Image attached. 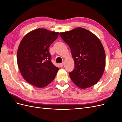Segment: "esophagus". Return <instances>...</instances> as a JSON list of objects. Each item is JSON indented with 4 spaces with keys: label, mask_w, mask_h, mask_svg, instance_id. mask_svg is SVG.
<instances>
[{
    "label": "esophagus",
    "mask_w": 122,
    "mask_h": 122,
    "mask_svg": "<svg viewBox=\"0 0 122 122\" xmlns=\"http://www.w3.org/2000/svg\"><path fill=\"white\" fill-rule=\"evenodd\" d=\"M64 62H62V63H60V67H62V66H64Z\"/></svg>",
    "instance_id": "34e87169"
}]
</instances>
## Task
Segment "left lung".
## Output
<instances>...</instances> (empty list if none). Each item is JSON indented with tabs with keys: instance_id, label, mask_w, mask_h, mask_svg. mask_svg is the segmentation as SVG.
I'll list each match as a JSON object with an SVG mask.
<instances>
[{
	"instance_id": "obj_1",
	"label": "left lung",
	"mask_w": 122,
	"mask_h": 122,
	"mask_svg": "<svg viewBox=\"0 0 122 122\" xmlns=\"http://www.w3.org/2000/svg\"><path fill=\"white\" fill-rule=\"evenodd\" d=\"M70 48L75 63L69 73L72 81L81 88L89 87L101 78L105 67V52L100 40L81 27L60 33Z\"/></svg>"
}]
</instances>
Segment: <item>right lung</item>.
I'll use <instances>...</instances> for the list:
<instances>
[{
  "mask_svg": "<svg viewBox=\"0 0 122 122\" xmlns=\"http://www.w3.org/2000/svg\"><path fill=\"white\" fill-rule=\"evenodd\" d=\"M58 32L38 28L26 35L18 49L17 63L21 75L27 82L42 88L54 79L59 69L51 62L49 47Z\"/></svg>",
  "mask_w": 122,
  "mask_h": 122,
  "instance_id": "add662e5",
  "label": "right lung"
}]
</instances>
